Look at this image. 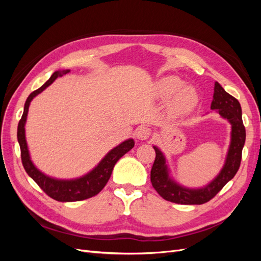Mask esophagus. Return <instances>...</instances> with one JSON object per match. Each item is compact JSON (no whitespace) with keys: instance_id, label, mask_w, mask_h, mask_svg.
<instances>
[{"instance_id":"esophagus-1","label":"esophagus","mask_w":261,"mask_h":261,"mask_svg":"<svg viewBox=\"0 0 261 261\" xmlns=\"http://www.w3.org/2000/svg\"><path fill=\"white\" fill-rule=\"evenodd\" d=\"M150 129L148 127H146V126H140L139 128H137L135 135H136V138L139 139V140H146L149 138L150 136Z\"/></svg>"}]
</instances>
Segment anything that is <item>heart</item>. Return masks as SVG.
Segmentation results:
<instances>
[{
	"mask_svg": "<svg viewBox=\"0 0 261 261\" xmlns=\"http://www.w3.org/2000/svg\"><path fill=\"white\" fill-rule=\"evenodd\" d=\"M159 97L168 99L174 93V98L171 102V111L173 114L183 116L191 113L198 105V92L191 85H185L179 77L169 75L162 77L156 84Z\"/></svg>",
	"mask_w": 261,
	"mask_h": 261,
	"instance_id": "obj_1",
	"label": "heart"
}]
</instances>
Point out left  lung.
<instances>
[{"label":"left lung","mask_w":261,"mask_h":261,"mask_svg":"<svg viewBox=\"0 0 261 261\" xmlns=\"http://www.w3.org/2000/svg\"><path fill=\"white\" fill-rule=\"evenodd\" d=\"M210 108L231 124V141L223 167L219 174L207 185L199 188H189L180 185L171 176L167 158L159 147L153 146L155 159L150 172V178L153 188L165 200L180 204H201L207 202L235 176L240 169L242 150L246 139L240 102L216 82Z\"/></svg>","instance_id":"left-lung-1"}]
</instances>
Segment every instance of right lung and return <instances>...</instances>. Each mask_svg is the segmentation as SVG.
I'll use <instances>...</instances> for the list:
<instances>
[{
	"label": "right lung",
	"mask_w": 261,
	"mask_h": 261,
	"mask_svg": "<svg viewBox=\"0 0 261 261\" xmlns=\"http://www.w3.org/2000/svg\"><path fill=\"white\" fill-rule=\"evenodd\" d=\"M69 72V69L57 70V72H54L52 74L48 82L44 83L40 88L29 94V97L25 102L23 113L17 127V139L20 147L21 162L23 165V169L26 170L27 174L40 186V188L46 195L50 196L51 198L62 202L80 201L84 199H88L90 197L99 194L102 191V188H103L108 183L110 176H111L115 163L120 160L126 152H128L134 147V145H135V141H134L133 138L124 140L123 143L110 150L91 171L86 173L85 175L76 178L64 179L52 177L44 174L43 172H41L36 167L33 160H31V156L29 153L25 130L30 102L33 101V99L37 97L39 93H41L45 88H48L58 77H61Z\"/></svg>",
	"instance_id": "1"
}]
</instances>
